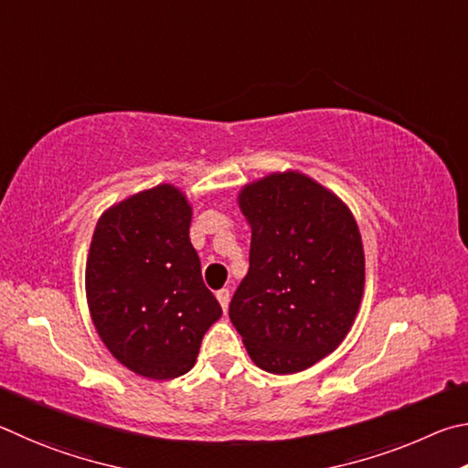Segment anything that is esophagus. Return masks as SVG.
Instances as JSON below:
<instances>
[{
  "label": "esophagus",
  "mask_w": 468,
  "mask_h": 468,
  "mask_svg": "<svg viewBox=\"0 0 468 468\" xmlns=\"http://www.w3.org/2000/svg\"><path fill=\"white\" fill-rule=\"evenodd\" d=\"M216 296H218V302H219L221 308H224V313H226L228 304H229V290H219Z\"/></svg>",
  "instance_id": "1"
}]
</instances>
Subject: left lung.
<instances>
[{
	"instance_id": "left-lung-1",
	"label": "left lung",
	"mask_w": 468,
	"mask_h": 468,
	"mask_svg": "<svg viewBox=\"0 0 468 468\" xmlns=\"http://www.w3.org/2000/svg\"><path fill=\"white\" fill-rule=\"evenodd\" d=\"M239 203L252 239L229 321L259 367L302 372L337 349L354 324L364 293L362 236L347 205L300 172L247 185Z\"/></svg>"
}]
</instances>
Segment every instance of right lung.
I'll return each instance as SVG.
<instances>
[{"mask_svg": "<svg viewBox=\"0 0 468 468\" xmlns=\"http://www.w3.org/2000/svg\"><path fill=\"white\" fill-rule=\"evenodd\" d=\"M188 226L185 195L158 185L106 209L90 244L86 296L96 331L122 366L152 380L191 370L221 316Z\"/></svg>", "mask_w": 468, "mask_h": 468, "instance_id": "add662e5", "label": "right lung"}]
</instances>
